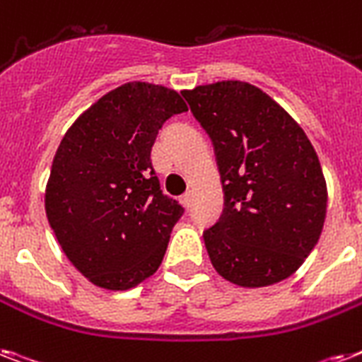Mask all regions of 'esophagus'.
I'll return each mask as SVG.
<instances>
[{
    "label": "esophagus",
    "mask_w": 362,
    "mask_h": 362,
    "mask_svg": "<svg viewBox=\"0 0 362 362\" xmlns=\"http://www.w3.org/2000/svg\"><path fill=\"white\" fill-rule=\"evenodd\" d=\"M180 202H182V206H186V208L191 206V202H193V195H191V191H187V193H184V195L180 197Z\"/></svg>",
    "instance_id": "esophagus-1"
}]
</instances>
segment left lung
Wrapping results in <instances>:
<instances>
[{"label": "left lung", "instance_id": "left-lung-1", "mask_svg": "<svg viewBox=\"0 0 362 362\" xmlns=\"http://www.w3.org/2000/svg\"><path fill=\"white\" fill-rule=\"evenodd\" d=\"M211 139L225 208L204 230L216 272L243 288L290 277L318 243L327 186L313 143L273 98L245 81L182 90Z\"/></svg>", "mask_w": 362, "mask_h": 362}]
</instances>
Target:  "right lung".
I'll return each mask as SVG.
<instances>
[{
    "instance_id": "right-lung-1",
    "label": "right lung",
    "mask_w": 362,
    "mask_h": 362,
    "mask_svg": "<svg viewBox=\"0 0 362 362\" xmlns=\"http://www.w3.org/2000/svg\"><path fill=\"white\" fill-rule=\"evenodd\" d=\"M184 111L176 90L130 81L64 134L44 206L64 255L96 286L130 290L160 267L184 208L160 189L151 151L163 122Z\"/></svg>"
}]
</instances>
